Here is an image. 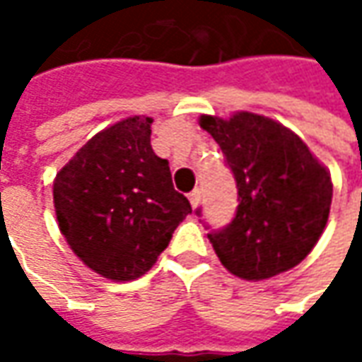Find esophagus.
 Listing matches in <instances>:
<instances>
[{"mask_svg":"<svg viewBox=\"0 0 362 362\" xmlns=\"http://www.w3.org/2000/svg\"><path fill=\"white\" fill-rule=\"evenodd\" d=\"M189 202H191L193 207H197L199 202H202V191H199V189H193V191L189 193Z\"/></svg>","mask_w":362,"mask_h":362,"instance_id":"obj_1","label":"esophagus"}]
</instances>
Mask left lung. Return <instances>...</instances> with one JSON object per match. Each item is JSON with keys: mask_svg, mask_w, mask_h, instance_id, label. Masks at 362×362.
Here are the masks:
<instances>
[{"mask_svg": "<svg viewBox=\"0 0 362 362\" xmlns=\"http://www.w3.org/2000/svg\"><path fill=\"white\" fill-rule=\"evenodd\" d=\"M238 187L228 226L209 230L219 262L245 280H266L310 254L328 221L332 183L308 146L276 120L238 112L202 117ZM202 216V209H197Z\"/></svg>", "mask_w": 362, "mask_h": 362, "instance_id": "obj_1", "label": "left lung"}]
</instances>
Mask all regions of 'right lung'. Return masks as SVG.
<instances>
[{
  "mask_svg": "<svg viewBox=\"0 0 362 362\" xmlns=\"http://www.w3.org/2000/svg\"><path fill=\"white\" fill-rule=\"evenodd\" d=\"M151 122L132 117L98 132L54 181L66 242L88 268L117 282L143 276L191 214L169 163L153 153Z\"/></svg>",
  "mask_w": 362,
  "mask_h": 362,
  "instance_id": "add662e5",
  "label": "right lung"
}]
</instances>
